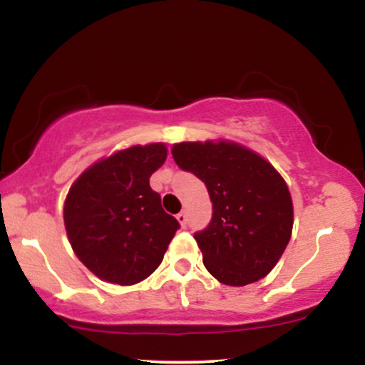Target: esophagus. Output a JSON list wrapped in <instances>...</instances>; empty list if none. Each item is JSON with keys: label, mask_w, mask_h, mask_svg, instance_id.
Masks as SVG:
<instances>
[{"label": "esophagus", "mask_w": 365, "mask_h": 365, "mask_svg": "<svg viewBox=\"0 0 365 365\" xmlns=\"http://www.w3.org/2000/svg\"><path fill=\"white\" fill-rule=\"evenodd\" d=\"M177 220H178V223L180 225H182L183 226V228H185V226H187V215H185V212H178V215H177Z\"/></svg>", "instance_id": "1"}]
</instances>
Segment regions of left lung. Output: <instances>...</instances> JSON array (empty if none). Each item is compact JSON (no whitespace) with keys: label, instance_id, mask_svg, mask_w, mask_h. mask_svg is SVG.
I'll list each match as a JSON object with an SVG mask.
<instances>
[{"label":"left lung","instance_id":"obj_1","mask_svg":"<svg viewBox=\"0 0 365 365\" xmlns=\"http://www.w3.org/2000/svg\"><path fill=\"white\" fill-rule=\"evenodd\" d=\"M171 154L178 168L202 180L211 197V221L194 233L206 269L232 287L264 278L292 237V197L282 175L232 142H182Z\"/></svg>","mask_w":365,"mask_h":365}]
</instances>
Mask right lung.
I'll list each match as a JSON object with an SVG mask.
<instances>
[{
  "label": "right lung",
  "instance_id": "right-lung-1",
  "mask_svg": "<svg viewBox=\"0 0 365 365\" xmlns=\"http://www.w3.org/2000/svg\"><path fill=\"white\" fill-rule=\"evenodd\" d=\"M165 159V144L120 150L83 171L66 195L63 217L73 252L104 282L148 278L180 228L149 185Z\"/></svg>",
  "mask_w": 365,
  "mask_h": 365
}]
</instances>
